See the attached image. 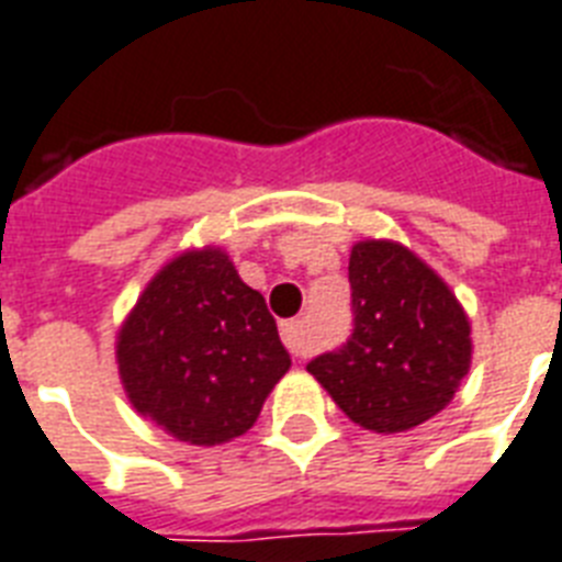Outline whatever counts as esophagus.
Returning <instances> with one entry per match:
<instances>
[{"label":"esophagus","mask_w":562,"mask_h":562,"mask_svg":"<svg viewBox=\"0 0 562 562\" xmlns=\"http://www.w3.org/2000/svg\"><path fill=\"white\" fill-rule=\"evenodd\" d=\"M282 344L289 349L294 358H305V355L312 352V340H308V331H305L303 321H285L280 326Z\"/></svg>","instance_id":"esophagus-1"}]
</instances>
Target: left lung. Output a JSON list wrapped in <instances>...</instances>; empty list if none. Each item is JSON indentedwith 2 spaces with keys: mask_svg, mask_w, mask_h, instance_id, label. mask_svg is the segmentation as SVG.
Wrapping results in <instances>:
<instances>
[{
  "mask_svg": "<svg viewBox=\"0 0 562 562\" xmlns=\"http://www.w3.org/2000/svg\"><path fill=\"white\" fill-rule=\"evenodd\" d=\"M352 335L308 372L355 424L404 432L447 407L471 367L462 305L395 241H358L349 257Z\"/></svg>",
  "mask_w": 562,
  "mask_h": 562,
  "instance_id": "left-lung-1",
  "label": "left lung"
}]
</instances>
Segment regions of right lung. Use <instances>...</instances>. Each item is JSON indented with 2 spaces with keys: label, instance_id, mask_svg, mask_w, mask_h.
<instances>
[{
  "label": "right lung",
  "instance_id": "right-lung-1",
  "mask_svg": "<svg viewBox=\"0 0 562 562\" xmlns=\"http://www.w3.org/2000/svg\"><path fill=\"white\" fill-rule=\"evenodd\" d=\"M132 407L190 445H222L254 427L291 367L266 296L216 248L172 259L117 337Z\"/></svg>",
  "mask_w": 562,
  "mask_h": 562
}]
</instances>
